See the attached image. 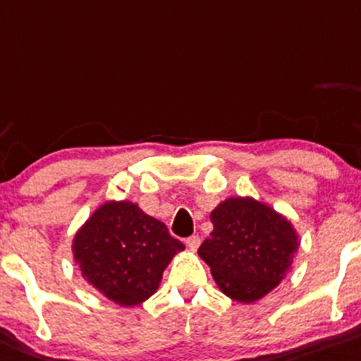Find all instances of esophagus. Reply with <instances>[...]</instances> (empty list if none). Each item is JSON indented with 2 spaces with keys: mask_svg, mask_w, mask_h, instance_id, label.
Wrapping results in <instances>:
<instances>
[{
  "mask_svg": "<svg viewBox=\"0 0 361 361\" xmlns=\"http://www.w3.org/2000/svg\"><path fill=\"white\" fill-rule=\"evenodd\" d=\"M185 245H188L191 250H197V247L201 245V238L197 237V235H192V237L185 238Z\"/></svg>",
  "mask_w": 361,
  "mask_h": 361,
  "instance_id": "obj_1",
  "label": "esophagus"
}]
</instances>
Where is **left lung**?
Listing matches in <instances>:
<instances>
[{"instance_id": "left-lung-1", "label": "left lung", "mask_w": 361, "mask_h": 361, "mask_svg": "<svg viewBox=\"0 0 361 361\" xmlns=\"http://www.w3.org/2000/svg\"><path fill=\"white\" fill-rule=\"evenodd\" d=\"M213 232L197 254L226 297L252 303L285 279L297 254L291 221L254 197H228L209 214Z\"/></svg>"}]
</instances>
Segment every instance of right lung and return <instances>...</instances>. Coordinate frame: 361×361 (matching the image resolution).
<instances>
[{
    "mask_svg": "<svg viewBox=\"0 0 361 361\" xmlns=\"http://www.w3.org/2000/svg\"><path fill=\"white\" fill-rule=\"evenodd\" d=\"M73 257L88 285L121 307L159 290L161 274L184 244L131 201H107L73 238Z\"/></svg>",
    "mask_w": 361,
    "mask_h": 361,
    "instance_id": "right-lung-1",
    "label": "right lung"
}]
</instances>
